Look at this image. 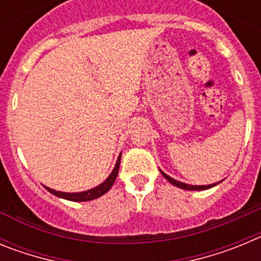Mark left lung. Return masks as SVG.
Here are the masks:
<instances>
[{"instance_id": "obj_1", "label": "left lung", "mask_w": 261, "mask_h": 261, "mask_svg": "<svg viewBox=\"0 0 261 261\" xmlns=\"http://www.w3.org/2000/svg\"><path fill=\"white\" fill-rule=\"evenodd\" d=\"M162 175L165 176L166 180H168L170 183L172 184V186H176L179 187V188H181V190H187V191H202V190H209V188H212V187L217 186L218 183H214V184H209V186H191V184H186V183H181V181H177L175 180V179H172L171 176H168L167 174H165L163 171Z\"/></svg>"}]
</instances>
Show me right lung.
<instances>
[{"label":"right lung","mask_w":261,"mask_h":261,"mask_svg":"<svg viewBox=\"0 0 261 261\" xmlns=\"http://www.w3.org/2000/svg\"><path fill=\"white\" fill-rule=\"evenodd\" d=\"M120 161H121V154L119 155L116 161V165H115L114 170L110 174V176L103 181L102 184L96 186L95 188H91L89 191H84V192H77V193H68V192H60V191H55L52 188H48L45 187V190L49 191L52 195L57 196V197H61V199L69 200V201H90V200L98 199L100 196H103L105 193H107L111 190V187L114 186L115 180H116L117 174H119V167H120Z\"/></svg>","instance_id":"1"}]
</instances>
